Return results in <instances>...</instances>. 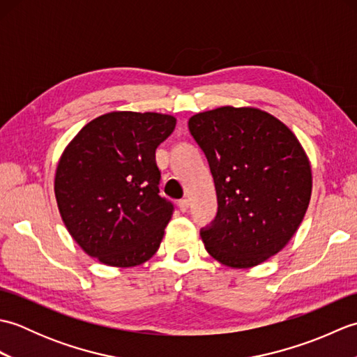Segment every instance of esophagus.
I'll use <instances>...</instances> for the list:
<instances>
[{
	"instance_id": "obj_1",
	"label": "esophagus",
	"mask_w": 357,
	"mask_h": 357,
	"mask_svg": "<svg viewBox=\"0 0 357 357\" xmlns=\"http://www.w3.org/2000/svg\"><path fill=\"white\" fill-rule=\"evenodd\" d=\"M188 206H190V201H188V199L178 201V207H179L181 211H183V213H185V211L188 210Z\"/></svg>"
}]
</instances>
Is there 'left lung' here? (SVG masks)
<instances>
[{"label": "left lung", "mask_w": 357, "mask_h": 357, "mask_svg": "<svg viewBox=\"0 0 357 357\" xmlns=\"http://www.w3.org/2000/svg\"><path fill=\"white\" fill-rule=\"evenodd\" d=\"M213 174L218 215L201 230L211 257L259 265L298 231L312 198V165L284 123L256 107L224 105L188 119Z\"/></svg>", "instance_id": "obj_1"}]
</instances>
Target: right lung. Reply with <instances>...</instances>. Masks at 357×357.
I'll use <instances>...</instances> for the list:
<instances>
[{"mask_svg":"<svg viewBox=\"0 0 357 357\" xmlns=\"http://www.w3.org/2000/svg\"><path fill=\"white\" fill-rule=\"evenodd\" d=\"M176 118L110 112L90 121L63 151L55 198L66 229L84 252L110 267H136L153 256L173 215L159 196L156 147Z\"/></svg>","mask_w":357,"mask_h":357,"instance_id":"1","label":"right lung"}]
</instances>
